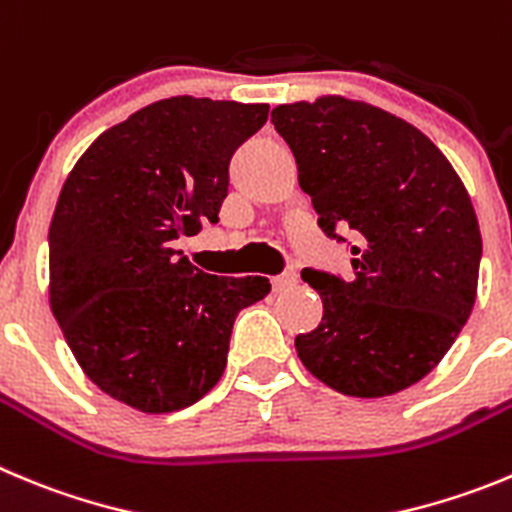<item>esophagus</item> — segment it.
<instances>
[{
	"label": "esophagus",
	"instance_id": "34e87169",
	"mask_svg": "<svg viewBox=\"0 0 512 512\" xmlns=\"http://www.w3.org/2000/svg\"><path fill=\"white\" fill-rule=\"evenodd\" d=\"M271 284H274V292H287V289H292L297 284V274L294 271H284V274L274 276Z\"/></svg>",
	"mask_w": 512,
	"mask_h": 512
}]
</instances>
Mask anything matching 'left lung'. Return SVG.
I'll return each instance as SVG.
<instances>
[{
    "instance_id": "left-lung-1",
    "label": "left lung",
    "mask_w": 512,
    "mask_h": 512,
    "mask_svg": "<svg viewBox=\"0 0 512 512\" xmlns=\"http://www.w3.org/2000/svg\"><path fill=\"white\" fill-rule=\"evenodd\" d=\"M271 124L294 152L322 231L355 238L353 279L302 271L325 312L294 340L299 360L345 396L414 386L475 307L482 238L462 180L426 134L370 103H281Z\"/></svg>"
}]
</instances>
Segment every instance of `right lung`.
<instances>
[{"mask_svg": "<svg viewBox=\"0 0 512 512\" xmlns=\"http://www.w3.org/2000/svg\"><path fill=\"white\" fill-rule=\"evenodd\" d=\"M266 103L172 96L149 103L75 162L50 223V309L83 373L116 401L170 414L225 370L238 312L264 276H213L175 251L218 223L233 152Z\"/></svg>", "mask_w": 512, "mask_h": 512, "instance_id": "obj_1", "label": "right lung"}]
</instances>
